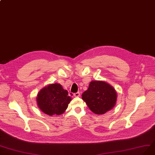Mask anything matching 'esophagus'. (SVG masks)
Wrapping results in <instances>:
<instances>
[{
  "label": "esophagus",
  "instance_id": "obj_1",
  "mask_svg": "<svg viewBox=\"0 0 155 155\" xmlns=\"http://www.w3.org/2000/svg\"><path fill=\"white\" fill-rule=\"evenodd\" d=\"M73 96H74V97H79L80 96H81V93H80L79 92H77V93H74V94H73Z\"/></svg>",
  "mask_w": 155,
  "mask_h": 155
}]
</instances>
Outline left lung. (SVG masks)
Masks as SVG:
<instances>
[{
  "label": "left lung",
  "instance_id": "obj_1",
  "mask_svg": "<svg viewBox=\"0 0 155 155\" xmlns=\"http://www.w3.org/2000/svg\"><path fill=\"white\" fill-rule=\"evenodd\" d=\"M82 96L90 110L98 115L111 110L117 101L116 90L104 81H91Z\"/></svg>",
  "mask_w": 155,
  "mask_h": 155
}]
</instances>
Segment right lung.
<instances>
[{
	"label": "right lung",
	"mask_w": 155,
	"mask_h": 155,
	"mask_svg": "<svg viewBox=\"0 0 155 155\" xmlns=\"http://www.w3.org/2000/svg\"><path fill=\"white\" fill-rule=\"evenodd\" d=\"M37 104L45 114L49 116L61 115L68 108L71 98L68 92L59 84H50L38 94Z\"/></svg>",
	"instance_id": "obj_1"
}]
</instances>
